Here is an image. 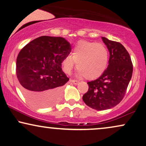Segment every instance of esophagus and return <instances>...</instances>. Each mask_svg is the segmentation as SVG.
Segmentation results:
<instances>
[{"mask_svg": "<svg viewBox=\"0 0 146 146\" xmlns=\"http://www.w3.org/2000/svg\"><path fill=\"white\" fill-rule=\"evenodd\" d=\"M70 82H72L73 84H76V85H77L79 83V81H78V80H70Z\"/></svg>", "mask_w": 146, "mask_h": 146, "instance_id": "esophagus-1", "label": "esophagus"}]
</instances>
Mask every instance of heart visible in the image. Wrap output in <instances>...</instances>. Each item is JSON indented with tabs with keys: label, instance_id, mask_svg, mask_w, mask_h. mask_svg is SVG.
I'll use <instances>...</instances> for the list:
<instances>
[{
	"label": "heart",
	"instance_id": "1",
	"mask_svg": "<svg viewBox=\"0 0 146 146\" xmlns=\"http://www.w3.org/2000/svg\"><path fill=\"white\" fill-rule=\"evenodd\" d=\"M108 52L104 45L94 42L80 40L76 44L71 55L65 56L62 62L64 71L72 73L76 62L77 75L93 80L100 76L108 63Z\"/></svg>",
	"mask_w": 146,
	"mask_h": 146
}]
</instances>
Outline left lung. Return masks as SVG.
<instances>
[{
  "label": "left lung",
  "mask_w": 146,
  "mask_h": 146,
  "mask_svg": "<svg viewBox=\"0 0 146 146\" xmlns=\"http://www.w3.org/2000/svg\"><path fill=\"white\" fill-rule=\"evenodd\" d=\"M102 39L108 49L107 69L98 78L88 82V90L82 96L88 106L96 110L110 109L122 100L133 72L131 58L124 46L117 42Z\"/></svg>",
  "instance_id": "1"
}]
</instances>
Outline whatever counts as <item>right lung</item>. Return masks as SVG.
Masks as SVG:
<instances>
[{
    "instance_id": "1",
    "label": "right lung",
    "mask_w": 146,
    "mask_h": 146,
    "mask_svg": "<svg viewBox=\"0 0 146 146\" xmlns=\"http://www.w3.org/2000/svg\"><path fill=\"white\" fill-rule=\"evenodd\" d=\"M70 44L62 37L42 36L20 51L16 72L23 94L35 106L45 108L57 102L63 86L69 80L62 70Z\"/></svg>"
}]
</instances>
